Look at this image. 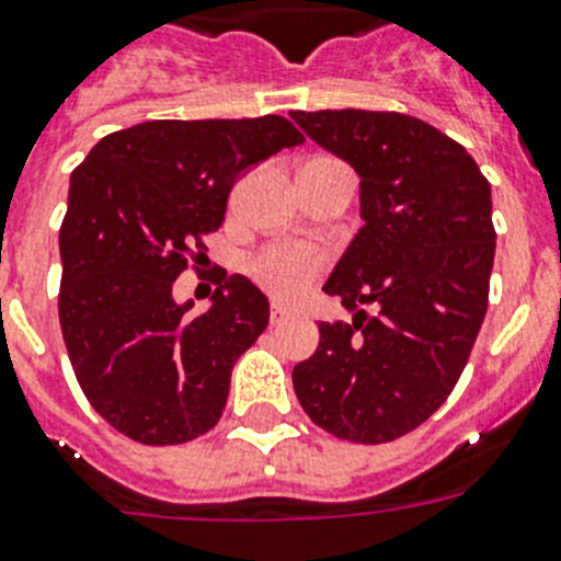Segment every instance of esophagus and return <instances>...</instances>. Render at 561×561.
Listing matches in <instances>:
<instances>
[{
	"mask_svg": "<svg viewBox=\"0 0 561 561\" xmlns=\"http://www.w3.org/2000/svg\"><path fill=\"white\" fill-rule=\"evenodd\" d=\"M291 317V311L289 309H284V306H277V304H272L270 306V325H280V323H286V320H289Z\"/></svg>",
	"mask_w": 561,
	"mask_h": 561,
	"instance_id": "1",
	"label": "esophagus"
}]
</instances>
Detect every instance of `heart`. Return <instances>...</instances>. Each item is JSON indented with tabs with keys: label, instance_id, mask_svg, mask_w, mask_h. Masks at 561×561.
Instances as JSON below:
<instances>
[{
	"label": "heart",
	"instance_id": "heart-1",
	"mask_svg": "<svg viewBox=\"0 0 561 561\" xmlns=\"http://www.w3.org/2000/svg\"><path fill=\"white\" fill-rule=\"evenodd\" d=\"M329 266V252L309 241H280L257 250L247 272L266 295L284 304H295L309 291L317 277Z\"/></svg>",
	"mask_w": 561,
	"mask_h": 561
}]
</instances>
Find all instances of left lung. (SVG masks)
Wrapping results in <instances>:
<instances>
[{
	"mask_svg": "<svg viewBox=\"0 0 561 561\" xmlns=\"http://www.w3.org/2000/svg\"><path fill=\"white\" fill-rule=\"evenodd\" d=\"M291 117L356 168L365 219L323 286L354 323H320L314 356L291 370L295 393L325 433L388 444L447 401L472 354L497 238L492 187L460 142L413 114Z\"/></svg>",
	"mask_w": 561,
	"mask_h": 561,
	"instance_id": "obj_1",
	"label": "left lung"
}]
</instances>
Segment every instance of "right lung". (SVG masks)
Instances as JSON below:
<instances>
[{"label":"right lung","mask_w":561,"mask_h":561,"mask_svg":"<svg viewBox=\"0 0 561 561\" xmlns=\"http://www.w3.org/2000/svg\"><path fill=\"white\" fill-rule=\"evenodd\" d=\"M300 142L280 114L148 121L106 134L72 171L58 320L83 396L117 433L173 447L219 424L232 365L270 306L230 275L205 314H187L173 280L207 250L238 176Z\"/></svg>","instance_id":"right-lung-1"}]
</instances>
